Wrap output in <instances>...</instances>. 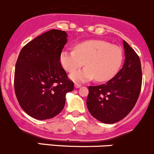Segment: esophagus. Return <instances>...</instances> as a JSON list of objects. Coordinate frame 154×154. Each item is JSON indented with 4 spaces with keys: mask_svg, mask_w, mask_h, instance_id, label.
Wrapping results in <instances>:
<instances>
[{
    "mask_svg": "<svg viewBox=\"0 0 154 154\" xmlns=\"http://www.w3.org/2000/svg\"><path fill=\"white\" fill-rule=\"evenodd\" d=\"M81 86H82V85H80V84H79V83H75V88H80Z\"/></svg>",
    "mask_w": 154,
    "mask_h": 154,
    "instance_id": "esophagus-1",
    "label": "esophagus"
}]
</instances>
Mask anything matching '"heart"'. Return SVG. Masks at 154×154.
I'll return each mask as SVG.
<instances>
[{
	"label": "heart",
	"mask_w": 154,
	"mask_h": 154,
	"mask_svg": "<svg viewBox=\"0 0 154 154\" xmlns=\"http://www.w3.org/2000/svg\"><path fill=\"white\" fill-rule=\"evenodd\" d=\"M123 51L119 46L99 39L84 41L76 44L74 50L60 53V62L66 72L72 73L85 63L86 67L74 73V81L85 82L95 79L100 82L112 79L119 70L123 61Z\"/></svg>",
	"instance_id": "heart-1"
}]
</instances>
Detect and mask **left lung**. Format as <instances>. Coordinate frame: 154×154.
Segmentation results:
<instances>
[{"mask_svg": "<svg viewBox=\"0 0 154 154\" xmlns=\"http://www.w3.org/2000/svg\"><path fill=\"white\" fill-rule=\"evenodd\" d=\"M124 47L125 61L122 69L107 83L88 87V111L106 124H114L125 118L135 106L141 91L140 58L125 40Z\"/></svg>", "mask_w": 154, "mask_h": 154, "instance_id": "obj_1", "label": "left lung"}]
</instances>
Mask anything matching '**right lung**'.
<instances>
[{"label":"right lung","instance_id":"right-lung-1","mask_svg":"<svg viewBox=\"0 0 154 154\" xmlns=\"http://www.w3.org/2000/svg\"><path fill=\"white\" fill-rule=\"evenodd\" d=\"M66 37L65 31L50 30L26 44L19 53L15 93L22 109L35 119L58 115L64 107L66 93L73 91V82L60 62Z\"/></svg>","mask_w":154,"mask_h":154}]
</instances>
